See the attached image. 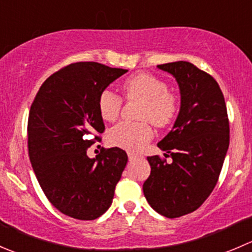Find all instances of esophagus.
Returning a JSON list of instances; mask_svg holds the SVG:
<instances>
[{"instance_id": "esophagus-1", "label": "esophagus", "mask_w": 252, "mask_h": 252, "mask_svg": "<svg viewBox=\"0 0 252 252\" xmlns=\"http://www.w3.org/2000/svg\"><path fill=\"white\" fill-rule=\"evenodd\" d=\"M128 157H129V159H130V161H133V159L138 158L139 156L136 154H133V152H128Z\"/></svg>"}]
</instances>
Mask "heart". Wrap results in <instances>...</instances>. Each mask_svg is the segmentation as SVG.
<instances>
[{
    "instance_id": "b5f03b06",
    "label": "heart",
    "mask_w": 252,
    "mask_h": 252,
    "mask_svg": "<svg viewBox=\"0 0 252 252\" xmlns=\"http://www.w3.org/2000/svg\"><path fill=\"white\" fill-rule=\"evenodd\" d=\"M124 95L128 100H140L138 117L141 121H123L110 129L108 140L114 146L128 151H139L154 135L150 121L156 126L173 123L179 112V98L168 90L166 81L149 73H139L123 83ZM123 98L110 89H105L98 97V110L105 121L112 122L121 112Z\"/></svg>"
}]
</instances>
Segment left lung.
I'll return each mask as SVG.
<instances>
[{"label":"left lung","instance_id":"obj_1","mask_svg":"<svg viewBox=\"0 0 252 252\" xmlns=\"http://www.w3.org/2000/svg\"><path fill=\"white\" fill-rule=\"evenodd\" d=\"M157 67L178 81L182 105L173 129L157 144L172 163L147 157L151 173L142 190L156 212L178 218L197 210L215 189L229 146V119L222 90L208 73L185 61Z\"/></svg>","mask_w":252,"mask_h":252}]
</instances>
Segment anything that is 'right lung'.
I'll return each mask as SVG.
<instances>
[{
  "label": "right lung",
  "mask_w": 252,
  "mask_h": 252,
  "mask_svg": "<svg viewBox=\"0 0 252 252\" xmlns=\"http://www.w3.org/2000/svg\"><path fill=\"white\" fill-rule=\"evenodd\" d=\"M126 72L72 63L44 81L30 107L28 150L37 182L48 201L75 220H96L108 210L128 162L119 147H102L95 158L86 154L105 131L100 94Z\"/></svg>",
  "instance_id": "right-lung-1"
}]
</instances>
